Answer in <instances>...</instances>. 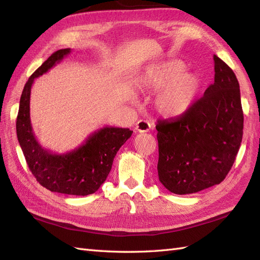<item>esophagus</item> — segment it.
<instances>
[{
	"label": "esophagus",
	"instance_id": "obj_1",
	"mask_svg": "<svg viewBox=\"0 0 260 260\" xmlns=\"http://www.w3.org/2000/svg\"><path fill=\"white\" fill-rule=\"evenodd\" d=\"M135 129L140 133H146L151 129V124L145 119H140L135 125Z\"/></svg>",
	"mask_w": 260,
	"mask_h": 260
}]
</instances>
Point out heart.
<instances>
[{"label":"heart","instance_id":"1","mask_svg":"<svg viewBox=\"0 0 260 260\" xmlns=\"http://www.w3.org/2000/svg\"><path fill=\"white\" fill-rule=\"evenodd\" d=\"M186 66L181 60L152 64L141 76V86L156 91L153 106L165 116L180 115L189 108L200 90V78L193 73H186Z\"/></svg>","mask_w":260,"mask_h":260}]
</instances>
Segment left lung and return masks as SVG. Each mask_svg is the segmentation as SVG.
<instances>
[{"instance_id": "left-lung-1", "label": "left lung", "mask_w": 260, "mask_h": 260, "mask_svg": "<svg viewBox=\"0 0 260 260\" xmlns=\"http://www.w3.org/2000/svg\"><path fill=\"white\" fill-rule=\"evenodd\" d=\"M214 82L178 117L158 120L159 182L175 194L221 183L238 154L244 129L235 73L213 56Z\"/></svg>"}]
</instances>
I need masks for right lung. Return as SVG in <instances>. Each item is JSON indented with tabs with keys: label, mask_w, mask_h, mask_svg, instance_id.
Returning <instances> with one entry per match:
<instances>
[{
	"label": "right lung",
	"mask_w": 260,
	"mask_h": 260,
	"mask_svg": "<svg viewBox=\"0 0 260 260\" xmlns=\"http://www.w3.org/2000/svg\"><path fill=\"white\" fill-rule=\"evenodd\" d=\"M70 52L69 48L53 52L26 81L20 99L16 135L30 171L42 186L63 194L88 196L95 193L106 181L116 153L133 131L103 127L88 137L81 146L64 154L51 153L39 144L30 119L32 84Z\"/></svg>",
	"instance_id": "right-lung-1"
}]
</instances>
